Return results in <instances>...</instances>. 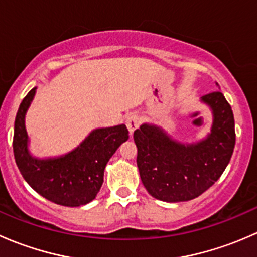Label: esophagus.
I'll use <instances>...</instances> for the list:
<instances>
[{
    "instance_id": "1",
    "label": "esophagus",
    "mask_w": 257,
    "mask_h": 257,
    "mask_svg": "<svg viewBox=\"0 0 257 257\" xmlns=\"http://www.w3.org/2000/svg\"><path fill=\"white\" fill-rule=\"evenodd\" d=\"M125 124L126 126H128L129 133L133 134V132L136 131V129L139 126V124H141V118H139L137 114H131V115L126 116Z\"/></svg>"
}]
</instances>
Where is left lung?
Masks as SVG:
<instances>
[{
    "label": "left lung",
    "mask_w": 257,
    "mask_h": 257,
    "mask_svg": "<svg viewBox=\"0 0 257 257\" xmlns=\"http://www.w3.org/2000/svg\"><path fill=\"white\" fill-rule=\"evenodd\" d=\"M201 99L214 113L211 134L205 141L178 143L148 124L134 131L142 183L155 199L178 203L198 198L221 177L231 159L236 139L231 105L221 92H211Z\"/></svg>",
    "instance_id": "left-lung-1"
}]
</instances>
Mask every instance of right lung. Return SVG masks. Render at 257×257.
<instances>
[{"label": "right lung", "instance_id": "right-lung-1", "mask_svg": "<svg viewBox=\"0 0 257 257\" xmlns=\"http://www.w3.org/2000/svg\"><path fill=\"white\" fill-rule=\"evenodd\" d=\"M35 93L33 88L23 98L15 120L12 145L18 169L31 188L52 203L63 206L85 205L97 196L105 165L119 145L128 141V129L124 124L95 129L76 150L64 157L35 159L27 150L25 128V114Z\"/></svg>", "mask_w": 257, "mask_h": 257}]
</instances>
